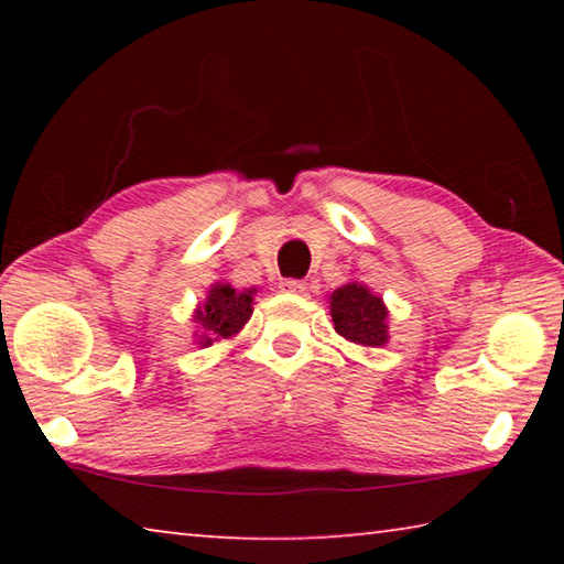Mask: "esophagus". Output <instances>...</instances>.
<instances>
[{
  "mask_svg": "<svg viewBox=\"0 0 564 564\" xmlns=\"http://www.w3.org/2000/svg\"><path fill=\"white\" fill-rule=\"evenodd\" d=\"M279 289H281L283 293H303V291H305V283L299 281V279H283V281L279 283Z\"/></svg>",
  "mask_w": 564,
  "mask_h": 564,
  "instance_id": "1",
  "label": "esophagus"
}]
</instances>
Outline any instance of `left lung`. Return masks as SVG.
I'll return each instance as SVG.
<instances>
[{
  "instance_id": "8db88e82",
  "label": "left lung",
  "mask_w": 564,
  "mask_h": 564,
  "mask_svg": "<svg viewBox=\"0 0 564 564\" xmlns=\"http://www.w3.org/2000/svg\"><path fill=\"white\" fill-rule=\"evenodd\" d=\"M330 318L343 338L360 346H383L388 340V311L366 285L348 283L330 293Z\"/></svg>"
}]
</instances>
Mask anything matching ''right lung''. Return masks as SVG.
<instances>
[{"instance_id":"add662e5","label":"right lung","mask_w":564,"mask_h":564,"mask_svg":"<svg viewBox=\"0 0 564 564\" xmlns=\"http://www.w3.org/2000/svg\"><path fill=\"white\" fill-rule=\"evenodd\" d=\"M251 295L253 291L238 293L228 283H216L214 289L208 291L206 303L196 311L194 316L198 326L204 328L202 336L196 333L198 343H202V346H212L216 336L228 338L241 330L253 313Z\"/></svg>"}]
</instances>
